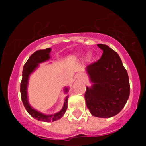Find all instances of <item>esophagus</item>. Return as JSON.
Masks as SVG:
<instances>
[{"instance_id": "1", "label": "esophagus", "mask_w": 146, "mask_h": 146, "mask_svg": "<svg viewBox=\"0 0 146 146\" xmlns=\"http://www.w3.org/2000/svg\"><path fill=\"white\" fill-rule=\"evenodd\" d=\"M83 78H84V76H82V74H79L77 76V78L80 80H82V79H83Z\"/></svg>"}]
</instances>
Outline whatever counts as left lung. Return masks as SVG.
<instances>
[{"instance_id": "8db88e82", "label": "left lung", "mask_w": 146, "mask_h": 146, "mask_svg": "<svg viewBox=\"0 0 146 146\" xmlns=\"http://www.w3.org/2000/svg\"><path fill=\"white\" fill-rule=\"evenodd\" d=\"M98 46L103 54L100 59L86 67L93 84L87 87L85 99L92 115L110 118L119 114L125 106L130 95V84L118 54L105 44Z\"/></svg>"}]
</instances>
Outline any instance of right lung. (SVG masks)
<instances>
[{"label": "right lung", "instance_id": "obj_1", "mask_svg": "<svg viewBox=\"0 0 146 146\" xmlns=\"http://www.w3.org/2000/svg\"><path fill=\"white\" fill-rule=\"evenodd\" d=\"M51 51V48H46V49H41L39 51H35L34 54H32L27 60V62L24 65L23 70V78H22L21 83H20V93H21V98L23 101V104L25 107L27 112L32 116L33 118L38 121L44 122H51L54 121L58 120L64 115L68 107V98L67 96L65 99L64 107L61 109V110L58 112L54 114H50V115H46L44 114L39 112L36 111V110L32 108L29 104L27 97V85L28 80H29V76L31 73L39 66V64L44 62L46 61H48L50 58V52ZM68 88H65L64 91L66 92H68Z\"/></svg>", "mask_w": 146, "mask_h": 146}]
</instances>
